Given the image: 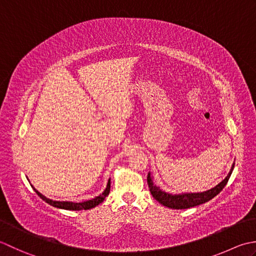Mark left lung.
<instances>
[{
    "mask_svg": "<svg viewBox=\"0 0 256 256\" xmlns=\"http://www.w3.org/2000/svg\"><path fill=\"white\" fill-rule=\"evenodd\" d=\"M234 166L230 171V174L224 179L221 184H218L216 188H213L211 190H208L206 192H201V194H178V196H172L169 194H166V192L161 191L158 186L154 184L152 180L150 178V174L147 176V184L149 186V190L151 194L154 198L156 200L160 202L161 204L171 208H176V210H182V208H189L192 206H200L202 203H206L213 199L216 194H220L223 190V188L226 186L228 179H230L231 174L233 171Z\"/></svg>",
    "mask_w": 256,
    "mask_h": 256,
    "instance_id": "8db88e82",
    "label": "left lung"
}]
</instances>
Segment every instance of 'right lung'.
Listing matches in <instances>:
<instances>
[{
	"label": "right lung",
	"instance_id": "obj_1",
	"mask_svg": "<svg viewBox=\"0 0 256 256\" xmlns=\"http://www.w3.org/2000/svg\"><path fill=\"white\" fill-rule=\"evenodd\" d=\"M33 189L35 190L36 194L40 198V199H43L45 202H48V204L53 206L55 208H65V210H72V211H80V210H88V208H95L96 206L100 204V203L105 200V198L109 194V191H110V180L108 181V184L106 190L102 192V194H100L99 196H96L95 199L92 200H88L85 202H80V203H74V202H60V201H53L50 199H48L45 196H43L42 194L35 189L33 186Z\"/></svg>",
	"mask_w": 256,
	"mask_h": 256
}]
</instances>
